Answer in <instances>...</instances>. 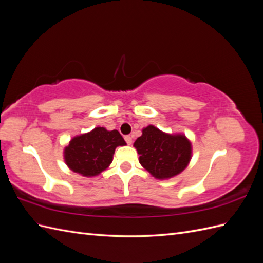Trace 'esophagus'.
Wrapping results in <instances>:
<instances>
[{
	"instance_id": "obj_1",
	"label": "esophagus",
	"mask_w": 263,
	"mask_h": 263,
	"mask_svg": "<svg viewBox=\"0 0 263 263\" xmlns=\"http://www.w3.org/2000/svg\"><path fill=\"white\" fill-rule=\"evenodd\" d=\"M124 138H125V141L127 142V144H128V145H132L133 139H132V137H130V136H128V135H127V136H125Z\"/></svg>"
}]
</instances>
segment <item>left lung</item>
I'll return each mask as SVG.
<instances>
[{"mask_svg": "<svg viewBox=\"0 0 263 263\" xmlns=\"http://www.w3.org/2000/svg\"><path fill=\"white\" fill-rule=\"evenodd\" d=\"M139 162L157 179H169L186 168L192 147L183 135L162 133L149 125L134 144Z\"/></svg>", "mask_w": 263, "mask_h": 263, "instance_id": "8db88e82", "label": "left lung"}]
</instances>
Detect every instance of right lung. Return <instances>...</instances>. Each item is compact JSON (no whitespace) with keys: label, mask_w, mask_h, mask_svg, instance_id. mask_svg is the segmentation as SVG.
<instances>
[{"label":"right lung","mask_w":263,"mask_h":263,"mask_svg":"<svg viewBox=\"0 0 263 263\" xmlns=\"http://www.w3.org/2000/svg\"><path fill=\"white\" fill-rule=\"evenodd\" d=\"M125 145L124 138L117 130L109 132L104 127H97L71 139L65 149V161L73 172L94 177L112 162L115 148Z\"/></svg>","instance_id":"add662e5"}]
</instances>
